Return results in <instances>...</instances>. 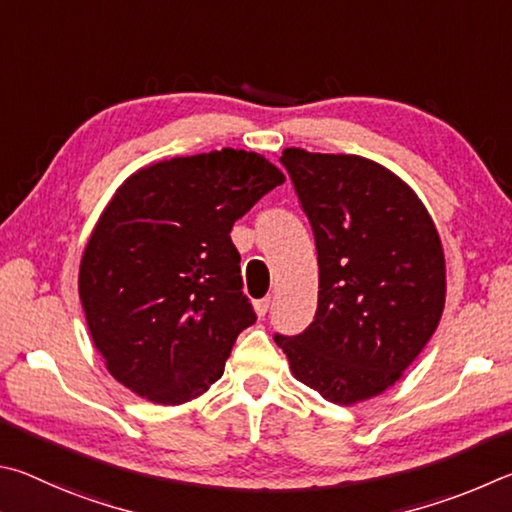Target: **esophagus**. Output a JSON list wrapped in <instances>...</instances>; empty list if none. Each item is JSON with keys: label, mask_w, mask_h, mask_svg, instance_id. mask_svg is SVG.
Here are the masks:
<instances>
[{"label": "esophagus", "mask_w": 512, "mask_h": 512, "mask_svg": "<svg viewBox=\"0 0 512 512\" xmlns=\"http://www.w3.org/2000/svg\"><path fill=\"white\" fill-rule=\"evenodd\" d=\"M254 308L258 312V317H265L267 312H270V308H272V297H265V299L254 301Z\"/></svg>", "instance_id": "obj_1"}]
</instances>
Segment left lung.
Listing matches in <instances>:
<instances>
[{
	"label": "left lung",
	"mask_w": 512,
	"mask_h": 512,
	"mask_svg": "<svg viewBox=\"0 0 512 512\" xmlns=\"http://www.w3.org/2000/svg\"><path fill=\"white\" fill-rule=\"evenodd\" d=\"M315 233L319 301L312 324L274 335L294 378L335 405L400 380L441 321L445 256L418 195L371 159L285 148Z\"/></svg>",
	"instance_id": "1"
}]
</instances>
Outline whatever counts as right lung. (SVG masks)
Wrapping results in <instances>:
<instances>
[{
    "label": "right lung",
    "instance_id": "add662e5",
    "mask_svg": "<svg viewBox=\"0 0 512 512\" xmlns=\"http://www.w3.org/2000/svg\"><path fill=\"white\" fill-rule=\"evenodd\" d=\"M283 182L265 157L222 148L159 161L119 186L78 274L89 335L114 380L182 405L222 378L256 321L229 233Z\"/></svg>",
    "mask_w": 512,
    "mask_h": 512
}]
</instances>
